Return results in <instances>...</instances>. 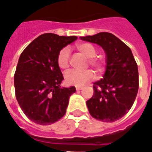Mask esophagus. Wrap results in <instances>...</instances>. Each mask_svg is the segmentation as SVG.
Segmentation results:
<instances>
[{"label": "esophagus", "instance_id": "obj_1", "mask_svg": "<svg viewBox=\"0 0 152 152\" xmlns=\"http://www.w3.org/2000/svg\"><path fill=\"white\" fill-rule=\"evenodd\" d=\"M82 88H83L82 86H76V91H80V90H81Z\"/></svg>", "mask_w": 152, "mask_h": 152}]
</instances>
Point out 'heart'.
Returning a JSON list of instances; mask_svg holds the SVG:
<instances>
[{"label":"heart","mask_w":152,"mask_h":152,"mask_svg":"<svg viewBox=\"0 0 152 152\" xmlns=\"http://www.w3.org/2000/svg\"><path fill=\"white\" fill-rule=\"evenodd\" d=\"M76 49L82 55L87 57V64L92 66L97 72H100L104 69V61L100 58L94 57L97 50L95 47L89 43H83L76 46ZM57 65L61 70H67L70 65V50L68 48H63L60 50L57 55ZM94 76L92 70L85 71H71L66 75L65 80L66 84L73 86H81L91 81Z\"/></svg>","instance_id":"heart-1"}]
</instances>
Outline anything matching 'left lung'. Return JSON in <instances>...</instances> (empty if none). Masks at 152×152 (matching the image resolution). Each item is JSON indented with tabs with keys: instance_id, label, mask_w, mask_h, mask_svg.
Segmentation results:
<instances>
[{
	"instance_id": "left-lung-1",
	"label": "left lung",
	"mask_w": 152,
	"mask_h": 152,
	"mask_svg": "<svg viewBox=\"0 0 152 152\" xmlns=\"http://www.w3.org/2000/svg\"><path fill=\"white\" fill-rule=\"evenodd\" d=\"M81 40L100 45L106 53L103 78L93 83V96L86 101L94 118L114 122L131 108L139 89L137 64L131 50L110 33L81 37Z\"/></svg>"
}]
</instances>
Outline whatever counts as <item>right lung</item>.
<instances>
[{
  "mask_svg": "<svg viewBox=\"0 0 152 152\" xmlns=\"http://www.w3.org/2000/svg\"><path fill=\"white\" fill-rule=\"evenodd\" d=\"M76 39V36L44 34L20 55L14 75L16 98L25 115L34 123L49 125L65 115L76 87L60 86L64 77L57 65V55Z\"/></svg>",
  "mask_w": 152,
  "mask_h": 152,
  "instance_id": "right-lung-1",
  "label": "right lung"
}]
</instances>
